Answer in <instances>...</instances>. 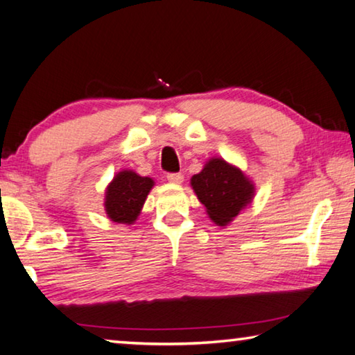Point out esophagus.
Wrapping results in <instances>:
<instances>
[{
    "label": "esophagus",
    "mask_w": 355,
    "mask_h": 355,
    "mask_svg": "<svg viewBox=\"0 0 355 355\" xmlns=\"http://www.w3.org/2000/svg\"><path fill=\"white\" fill-rule=\"evenodd\" d=\"M166 179L170 182H173V184H181L184 181V174H181V173H170L166 176Z\"/></svg>",
    "instance_id": "obj_1"
}]
</instances>
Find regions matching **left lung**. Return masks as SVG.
I'll return each mask as SVG.
<instances>
[{"mask_svg": "<svg viewBox=\"0 0 355 355\" xmlns=\"http://www.w3.org/2000/svg\"><path fill=\"white\" fill-rule=\"evenodd\" d=\"M191 189L205 205L209 218L226 226L252 202L254 185L239 168L220 157L211 159L205 168L190 179Z\"/></svg>", "mask_w": 355, "mask_h": 355, "instance_id": "1", "label": "left lung"}]
</instances>
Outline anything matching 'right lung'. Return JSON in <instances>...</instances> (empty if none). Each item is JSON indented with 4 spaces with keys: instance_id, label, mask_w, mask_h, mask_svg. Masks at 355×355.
<instances>
[{
    "instance_id": "1",
    "label": "right lung",
    "mask_w": 355,
    "mask_h": 355,
    "mask_svg": "<svg viewBox=\"0 0 355 355\" xmlns=\"http://www.w3.org/2000/svg\"><path fill=\"white\" fill-rule=\"evenodd\" d=\"M154 187L150 178H143L132 170L119 171L105 191V212L116 223L132 225L138 218L148 193Z\"/></svg>"
}]
</instances>
